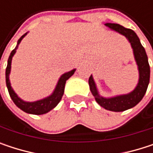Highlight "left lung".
<instances>
[{"label":"left lung","instance_id":"obj_1","mask_svg":"<svg viewBox=\"0 0 153 153\" xmlns=\"http://www.w3.org/2000/svg\"><path fill=\"white\" fill-rule=\"evenodd\" d=\"M105 25L111 30H114L119 33L124 35L130 42L134 51L135 59L138 65L139 81L137 88L129 94L117 96L111 98H105L99 96L93 77L90 75L88 79L89 88L97 104L103 108L112 111H123L136 106L145 95L150 81V65L148 63V57L145 49L142 46L138 36L133 30L125 28L119 24L106 23Z\"/></svg>","mask_w":153,"mask_h":153}]
</instances>
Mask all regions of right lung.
Wrapping results in <instances>:
<instances>
[{
  "instance_id": "1",
  "label": "right lung",
  "mask_w": 153,
  "mask_h": 153,
  "mask_svg": "<svg viewBox=\"0 0 153 153\" xmlns=\"http://www.w3.org/2000/svg\"><path fill=\"white\" fill-rule=\"evenodd\" d=\"M26 33H25L24 35H22L20 37V39L17 41V45L15 48V49H13L9 56L8 59V65H7V68H6V85L9 90V94L12 99V101L14 102L16 106L20 108L22 111L27 112V113H31V114H36V115H41V114H44L47 113L48 111H49L50 110H52L53 108L57 105V104L60 102L63 95H64V91H65V82L66 80L72 76L74 72L75 69L64 74L62 76L60 77L57 85L54 90V92L46 98L36 101V102H25L22 99H20L17 95L14 92V90L12 89L11 86H10V79L9 75L10 73V68H11V60H12V56H14L16 53V49L17 48V46L19 45L20 42L22 41V39L26 35Z\"/></svg>"
}]
</instances>
